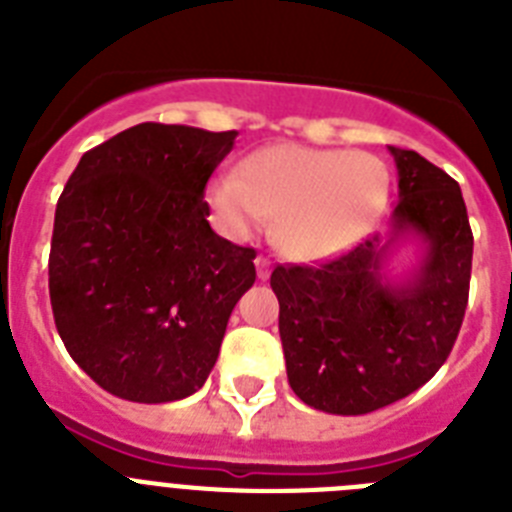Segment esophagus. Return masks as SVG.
Segmentation results:
<instances>
[{"instance_id":"esophagus-1","label":"esophagus","mask_w":512,"mask_h":512,"mask_svg":"<svg viewBox=\"0 0 512 512\" xmlns=\"http://www.w3.org/2000/svg\"><path fill=\"white\" fill-rule=\"evenodd\" d=\"M256 274H259L261 282H266V279L271 277V261L266 259V256H259V259H256Z\"/></svg>"}]
</instances>
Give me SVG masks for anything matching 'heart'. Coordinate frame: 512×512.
<instances>
[{
  "label": "heart",
  "instance_id": "heart-1",
  "mask_svg": "<svg viewBox=\"0 0 512 512\" xmlns=\"http://www.w3.org/2000/svg\"><path fill=\"white\" fill-rule=\"evenodd\" d=\"M390 192V169L372 153L277 143L251 153L238 174L217 176L210 197L230 233L248 235L274 215L277 246L318 261L359 243Z\"/></svg>",
  "mask_w": 512,
  "mask_h": 512
}]
</instances>
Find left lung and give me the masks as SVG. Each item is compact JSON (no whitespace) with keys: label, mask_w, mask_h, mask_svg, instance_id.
Returning a JSON list of instances; mask_svg holds the SVG:
<instances>
[{"label":"left lung","mask_w":512,"mask_h":512,"mask_svg":"<svg viewBox=\"0 0 512 512\" xmlns=\"http://www.w3.org/2000/svg\"><path fill=\"white\" fill-rule=\"evenodd\" d=\"M390 153L400 189L390 233L323 266L271 274L289 384L323 413H374L423 387L467 310L474 238L459 184L420 153ZM405 240L421 246L419 264L390 278L386 261Z\"/></svg>","instance_id":"1"}]
</instances>
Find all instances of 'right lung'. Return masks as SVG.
Segmentation results:
<instances>
[{
	"label": "right lung",
	"instance_id": "1",
	"mask_svg": "<svg viewBox=\"0 0 512 512\" xmlns=\"http://www.w3.org/2000/svg\"><path fill=\"white\" fill-rule=\"evenodd\" d=\"M235 130L140 122L81 156L53 223L48 289L71 359L130 402L194 395L256 251L207 223V179Z\"/></svg>",
	"mask_w": 512,
	"mask_h": 512
}]
</instances>
